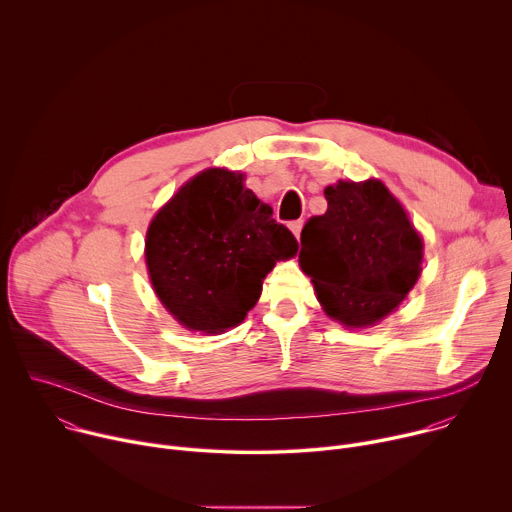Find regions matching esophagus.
I'll use <instances>...</instances> for the list:
<instances>
[{
	"mask_svg": "<svg viewBox=\"0 0 512 512\" xmlns=\"http://www.w3.org/2000/svg\"><path fill=\"white\" fill-rule=\"evenodd\" d=\"M302 227H304V221H294V223H289V229H291V233L296 235V239L300 241V235H302Z\"/></svg>",
	"mask_w": 512,
	"mask_h": 512,
	"instance_id": "obj_1",
	"label": "esophagus"
}]
</instances>
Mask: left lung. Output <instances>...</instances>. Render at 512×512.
<instances>
[{"label":"left lung","instance_id":"1","mask_svg":"<svg viewBox=\"0 0 512 512\" xmlns=\"http://www.w3.org/2000/svg\"><path fill=\"white\" fill-rule=\"evenodd\" d=\"M328 208L302 229L300 267L328 318L371 328L407 298L421 275L423 237L399 198L379 180H338Z\"/></svg>","mask_w":512,"mask_h":512}]
</instances>
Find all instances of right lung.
Listing matches in <instances>:
<instances>
[{
    "label": "right lung",
    "instance_id": "obj_1",
    "mask_svg": "<svg viewBox=\"0 0 512 512\" xmlns=\"http://www.w3.org/2000/svg\"><path fill=\"white\" fill-rule=\"evenodd\" d=\"M298 241L273 208L245 186V174L206 168L184 182L145 233V267L166 312L184 328L223 334L257 304L277 261Z\"/></svg>",
    "mask_w": 512,
    "mask_h": 512
}]
</instances>
